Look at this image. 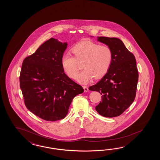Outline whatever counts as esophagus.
Returning <instances> with one entry per match:
<instances>
[{"label": "esophagus", "mask_w": 160, "mask_h": 160, "mask_svg": "<svg viewBox=\"0 0 160 160\" xmlns=\"http://www.w3.org/2000/svg\"><path fill=\"white\" fill-rule=\"evenodd\" d=\"M82 87H83V88H84V92H87L88 91V88L87 86H83Z\"/></svg>", "instance_id": "1"}]
</instances>
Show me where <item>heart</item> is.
Returning <instances> with one entry per match:
<instances>
[{
	"label": "heart",
	"instance_id": "obj_1",
	"mask_svg": "<svg viewBox=\"0 0 160 160\" xmlns=\"http://www.w3.org/2000/svg\"><path fill=\"white\" fill-rule=\"evenodd\" d=\"M74 56L69 52L64 53L61 58L63 70L69 78H76L78 70V62H82L84 69L78 75L77 80L86 84L95 78L105 75L113 61V51L108 46H100L90 40H84L72 48Z\"/></svg>",
	"mask_w": 160,
	"mask_h": 160
}]
</instances>
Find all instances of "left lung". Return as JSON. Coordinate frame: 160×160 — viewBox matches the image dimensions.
I'll return each mask as SVG.
<instances>
[{
  "mask_svg": "<svg viewBox=\"0 0 160 160\" xmlns=\"http://www.w3.org/2000/svg\"><path fill=\"white\" fill-rule=\"evenodd\" d=\"M97 39L111 48L113 61L108 73L89 90L102 95L101 101L95 107L98 113L103 117H117L135 98L138 82L136 59L120 39L102 36Z\"/></svg>",
  "mask_w": 160,
  "mask_h": 160,
  "instance_id": "8db88e82",
  "label": "left lung"
}]
</instances>
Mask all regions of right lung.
<instances>
[{"label": "right lung", "instance_id": "add662e5", "mask_svg": "<svg viewBox=\"0 0 160 160\" xmlns=\"http://www.w3.org/2000/svg\"><path fill=\"white\" fill-rule=\"evenodd\" d=\"M67 46L51 38L24 59L21 67L20 88L25 105L46 121L64 118L73 99L84 92L63 70L61 58Z\"/></svg>", "mask_w": 160, "mask_h": 160}]
</instances>
